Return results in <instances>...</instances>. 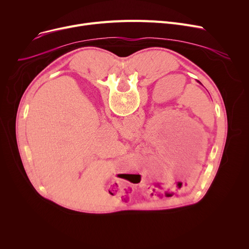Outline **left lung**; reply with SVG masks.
I'll return each mask as SVG.
<instances>
[{
  "label": "left lung",
  "mask_w": 249,
  "mask_h": 249,
  "mask_svg": "<svg viewBox=\"0 0 249 249\" xmlns=\"http://www.w3.org/2000/svg\"><path fill=\"white\" fill-rule=\"evenodd\" d=\"M197 82H198V83H199V84H201V83H200V82H199V81H197ZM201 85H202V84H201Z\"/></svg>",
  "instance_id": "1"
}]
</instances>
